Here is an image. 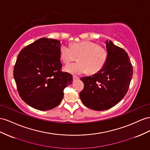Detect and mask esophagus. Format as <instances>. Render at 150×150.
<instances>
[{
	"mask_svg": "<svg viewBox=\"0 0 150 150\" xmlns=\"http://www.w3.org/2000/svg\"><path fill=\"white\" fill-rule=\"evenodd\" d=\"M79 79V78H78V77L75 76H73V81H74H74H76L78 80Z\"/></svg>",
	"mask_w": 150,
	"mask_h": 150,
	"instance_id": "obj_1",
	"label": "esophagus"
}]
</instances>
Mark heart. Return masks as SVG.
I'll return each mask as SVG.
<instances>
[{
    "mask_svg": "<svg viewBox=\"0 0 150 150\" xmlns=\"http://www.w3.org/2000/svg\"><path fill=\"white\" fill-rule=\"evenodd\" d=\"M60 58L66 64L78 57V62L65 67V71L72 74L79 75L88 72L94 74L104 67L108 59V52L105 48L91 41L74 42L71 46L62 45L60 48Z\"/></svg>",
    "mask_w": 150,
    "mask_h": 150,
    "instance_id": "b5f03b06",
    "label": "heart"
}]
</instances>
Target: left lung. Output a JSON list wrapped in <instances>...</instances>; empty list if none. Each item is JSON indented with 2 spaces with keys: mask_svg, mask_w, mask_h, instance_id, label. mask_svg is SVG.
Listing matches in <instances>:
<instances>
[{
  "mask_svg": "<svg viewBox=\"0 0 150 150\" xmlns=\"http://www.w3.org/2000/svg\"><path fill=\"white\" fill-rule=\"evenodd\" d=\"M108 59L104 67L92 76L81 78L84 89L79 93L83 103L95 110L115 106L127 93L133 74L128 54L123 48L106 41Z\"/></svg>",
  "mask_w": 150,
  "mask_h": 150,
  "instance_id": "8db88e82",
  "label": "left lung"
}]
</instances>
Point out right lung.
I'll use <instances>...</instances> for the list:
<instances>
[{
  "label": "right lung",
  "instance_id": "add662e5",
  "mask_svg": "<svg viewBox=\"0 0 150 150\" xmlns=\"http://www.w3.org/2000/svg\"><path fill=\"white\" fill-rule=\"evenodd\" d=\"M59 40L42 38L19 52L14 67L19 95L31 107L51 110L60 104L72 76L61 71Z\"/></svg>",
  "mask_w": 150,
  "mask_h": 150
}]
</instances>
